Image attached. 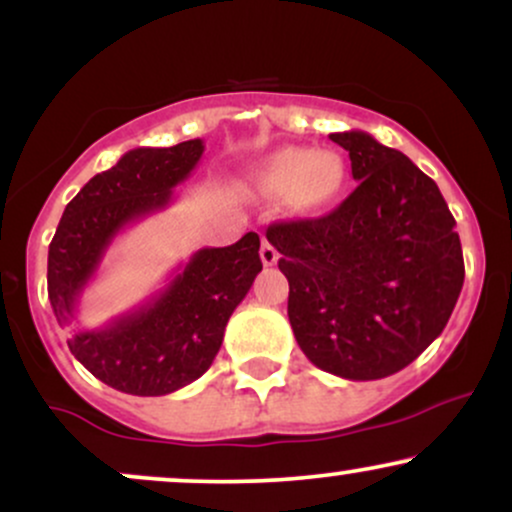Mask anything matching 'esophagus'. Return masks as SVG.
I'll use <instances>...</instances> for the list:
<instances>
[{
	"label": "esophagus",
	"instance_id": "esophagus-1",
	"mask_svg": "<svg viewBox=\"0 0 512 512\" xmlns=\"http://www.w3.org/2000/svg\"><path fill=\"white\" fill-rule=\"evenodd\" d=\"M260 257H262V264L264 267H272V264L279 262V252L269 240H262V248H260Z\"/></svg>",
	"mask_w": 512,
	"mask_h": 512
}]
</instances>
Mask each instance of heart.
Masks as SVG:
<instances>
[{
	"label": "heart",
	"mask_w": 512,
	"mask_h": 512,
	"mask_svg": "<svg viewBox=\"0 0 512 512\" xmlns=\"http://www.w3.org/2000/svg\"><path fill=\"white\" fill-rule=\"evenodd\" d=\"M344 163L332 151L284 146L264 156L250 173V190L260 197H281L293 211H315L337 197Z\"/></svg>",
	"instance_id": "b5f03b06"
}]
</instances>
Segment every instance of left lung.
<instances>
[{
	"label": "left lung",
	"instance_id": "1",
	"mask_svg": "<svg viewBox=\"0 0 512 512\" xmlns=\"http://www.w3.org/2000/svg\"><path fill=\"white\" fill-rule=\"evenodd\" d=\"M356 190L322 219L274 223L303 354L346 380L407 368L448 325L464 262L438 185L368 132H334Z\"/></svg>",
	"mask_w": 512,
	"mask_h": 512
}]
</instances>
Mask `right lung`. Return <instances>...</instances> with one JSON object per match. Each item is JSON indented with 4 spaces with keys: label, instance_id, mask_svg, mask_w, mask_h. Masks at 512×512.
Returning a JSON list of instances; mask_svg holds the SVG:
<instances>
[{
    "label": "right lung",
    "instance_id": "1",
    "mask_svg": "<svg viewBox=\"0 0 512 512\" xmlns=\"http://www.w3.org/2000/svg\"><path fill=\"white\" fill-rule=\"evenodd\" d=\"M204 154L202 139L168 149L139 146L98 173L64 209L48 252V296L72 325L113 240L132 223L168 209ZM262 272L260 236L202 248L170 274L166 289L96 330H74L69 351L98 380L127 395L161 397L195 383L219 354L223 330Z\"/></svg>",
    "mask_w": 512,
    "mask_h": 512
}]
</instances>
